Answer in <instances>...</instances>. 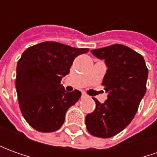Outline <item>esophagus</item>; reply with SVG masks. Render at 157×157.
I'll return each mask as SVG.
<instances>
[{"mask_svg": "<svg viewBox=\"0 0 157 157\" xmlns=\"http://www.w3.org/2000/svg\"><path fill=\"white\" fill-rule=\"evenodd\" d=\"M87 97H88V96L86 95V93H84V92H83V93H82V99H83V98H86Z\"/></svg>", "mask_w": 157, "mask_h": 157, "instance_id": "1", "label": "esophagus"}]
</instances>
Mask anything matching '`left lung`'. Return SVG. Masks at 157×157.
<instances>
[{
    "instance_id": "left-lung-1",
    "label": "left lung",
    "mask_w": 157,
    "mask_h": 157,
    "mask_svg": "<svg viewBox=\"0 0 157 157\" xmlns=\"http://www.w3.org/2000/svg\"><path fill=\"white\" fill-rule=\"evenodd\" d=\"M104 59L107 71L102 85L108 93L103 103L96 98V109L86 116L87 131L93 136L110 138L124 129L135 117L146 92L148 69L143 56L122 44L92 49Z\"/></svg>"
}]
</instances>
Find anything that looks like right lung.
<instances>
[{
    "label": "right lung",
    "mask_w": 157,
    "mask_h": 157,
    "mask_svg": "<svg viewBox=\"0 0 157 157\" xmlns=\"http://www.w3.org/2000/svg\"><path fill=\"white\" fill-rule=\"evenodd\" d=\"M88 51L48 41L22 53L17 65L16 89L22 116L36 130L54 132L64 124L67 110L82 92H67L61 79L70 73L75 57Z\"/></svg>",
    "instance_id": "right-lung-1"
}]
</instances>
